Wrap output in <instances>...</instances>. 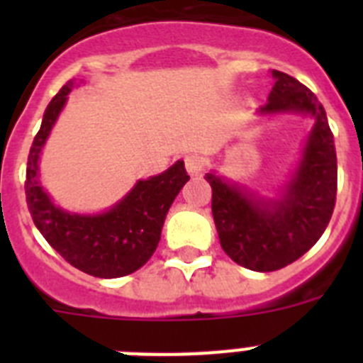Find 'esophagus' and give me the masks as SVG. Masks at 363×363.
I'll return each instance as SVG.
<instances>
[{
  "label": "esophagus",
  "mask_w": 363,
  "mask_h": 363,
  "mask_svg": "<svg viewBox=\"0 0 363 363\" xmlns=\"http://www.w3.org/2000/svg\"><path fill=\"white\" fill-rule=\"evenodd\" d=\"M203 167H205V160L201 156H187L185 158V169L191 176H200L203 172Z\"/></svg>",
  "instance_id": "34e87169"
}]
</instances>
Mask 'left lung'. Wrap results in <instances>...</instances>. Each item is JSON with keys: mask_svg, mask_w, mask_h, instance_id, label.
Here are the masks:
<instances>
[{"mask_svg": "<svg viewBox=\"0 0 363 363\" xmlns=\"http://www.w3.org/2000/svg\"><path fill=\"white\" fill-rule=\"evenodd\" d=\"M277 79L259 114L298 112L314 118L303 154L278 200H265L207 172L213 189V216L221 249L238 265L271 272L296 262L325 230L336 201L335 136L318 98L289 74Z\"/></svg>", "mask_w": 363, "mask_h": 363, "instance_id": "left-lung-1", "label": "left lung"}]
</instances>
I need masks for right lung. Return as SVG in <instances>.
<instances>
[{
    "mask_svg": "<svg viewBox=\"0 0 363 363\" xmlns=\"http://www.w3.org/2000/svg\"><path fill=\"white\" fill-rule=\"evenodd\" d=\"M74 82L60 89L43 114L27 162L25 194L43 238L79 271L96 278H120L149 262L158 247L167 211L189 182L184 162L149 179H140L121 201L101 214H72L50 201L40 184V152L56 123Z\"/></svg>",
    "mask_w": 363,
    "mask_h": 363,
    "instance_id": "obj_1",
    "label": "right lung"
}]
</instances>
